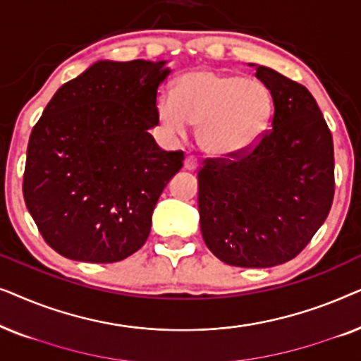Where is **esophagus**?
Listing matches in <instances>:
<instances>
[{
	"label": "esophagus",
	"mask_w": 361,
	"mask_h": 361,
	"mask_svg": "<svg viewBox=\"0 0 361 361\" xmlns=\"http://www.w3.org/2000/svg\"><path fill=\"white\" fill-rule=\"evenodd\" d=\"M197 166H199V162H197V159H195L194 156L185 157V161H184V169L185 171H195Z\"/></svg>",
	"instance_id": "esophagus-1"
}]
</instances>
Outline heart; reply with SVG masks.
<instances>
[{
  "label": "heart",
  "mask_w": 361,
  "mask_h": 361,
  "mask_svg": "<svg viewBox=\"0 0 361 361\" xmlns=\"http://www.w3.org/2000/svg\"><path fill=\"white\" fill-rule=\"evenodd\" d=\"M156 121L166 137L184 136L197 125L200 149L212 159H235L253 151L274 115L269 88L256 78L214 68L180 75L172 95L156 100Z\"/></svg>",
  "instance_id": "b5f03b06"
}]
</instances>
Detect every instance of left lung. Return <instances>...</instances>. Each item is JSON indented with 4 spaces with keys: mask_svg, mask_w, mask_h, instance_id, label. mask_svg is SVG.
Segmentation results:
<instances>
[{
    "mask_svg": "<svg viewBox=\"0 0 361 361\" xmlns=\"http://www.w3.org/2000/svg\"><path fill=\"white\" fill-rule=\"evenodd\" d=\"M256 78L274 98L273 130L236 159H207L199 171L205 245L240 268H271L298 256L334 200V141L300 83L264 66Z\"/></svg>",
    "mask_w": 361,
    "mask_h": 361,
    "instance_id": "1",
    "label": "left lung"
}]
</instances>
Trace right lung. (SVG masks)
Returning <instances> with one entry per match:
<instances>
[{
    "mask_svg": "<svg viewBox=\"0 0 361 361\" xmlns=\"http://www.w3.org/2000/svg\"><path fill=\"white\" fill-rule=\"evenodd\" d=\"M166 63H92L59 88L32 128L23 194L59 255L116 263L146 243L159 195L184 161L149 135Z\"/></svg>",
    "mask_w": 361,
    "mask_h": 361,
    "instance_id": "add662e5",
    "label": "right lung"
}]
</instances>
